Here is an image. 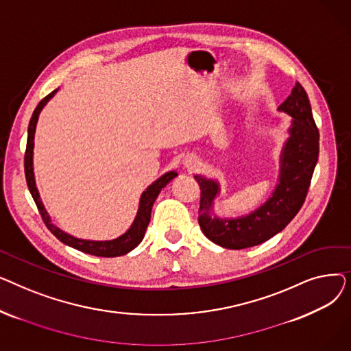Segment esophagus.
Segmentation results:
<instances>
[{"mask_svg": "<svg viewBox=\"0 0 351 351\" xmlns=\"http://www.w3.org/2000/svg\"><path fill=\"white\" fill-rule=\"evenodd\" d=\"M183 165H185L189 171H195L197 168L199 160L193 156H188V158H185V162H183Z\"/></svg>", "mask_w": 351, "mask_h": 351, "instance_id": "34e87169", "label": "esophagus"}]
</instances>
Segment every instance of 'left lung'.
<instances>
[{"instance_id":"obj_1","label":"left lung","mask_w":351,"mask_h":351,"mask_svg":"<svg viewBox=\"0 0 351 351\" xmlns=\"http://www.w3.org/2000/svg\"><path fill=\"white\" fill-rule=\"evenodd\" d=\"M278 110L291 117L289 138L279 156L278 183L259 208L243 216H217L215 200L220 195L219 180L195 175L200 186L199 226L219 246L237 250L261 245L280 233L304 204L319 158V129L313 119L308 97L299 82Z\"/></svg>"}]
</instances>
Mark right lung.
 Segmentation results:
<instances>
[{
  "label": "right lung",
  "instance_id": "add662e5",
  "mask_svg": "<svg viewBox=\"0 0 351 351\" xmlns=\"http://www.w3.org/2000/svg\"><path fill=\"white\" fill-rule=\"evenodd\" d=\"M60 88L52 90L48 97H45L38 106L35 108L34 114L31 117L29 125H28V139H27V151H25V159H24V166H25V178H27V185L28 189L35 200L36 206H38V210L43 216L44 223L47 228L51 230V233L60 239V241L73 249H77L80 252L92 254V256H99V257H118L129 253L134 250L141 242L145 236V232L147 229V225L151 222V212L152 206L155 204V200L160 191L168 185L171 180H173L178 173L175 171L166 172L162 175L159 179H156L154 183H151L149 186L146 188V191L142 192L139 197V205H138V212L134 219L132 225L129 226V229L122 233L121 236L110 239V241H89V239H80L72 236L62 229H60L57 225L52 223V219L49 213L47 212L43 199L40 196L38 188H36V182H35V173H34V138H35V129H36V122H38L40 114L43 112L44 106L49 102V99L53 98V95L57 94Z\"/></svg>",
  "mask_w": 351,
  "mask_h": 351
}]
</instances>
